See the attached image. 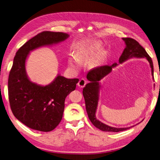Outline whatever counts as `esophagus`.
Here are the masks:
<instances>
[{"instance_id": "esophagus-1", "label": "esophagus", "mask_w": 160, "mask_h": 160, "mask_svg": "<svg viewBox=\"0 0 160 160\" xmlns=\"http://www.w3.org/2000/svg\"><path fill=\"white\" fill-rule=\"evenodd\" d=\"M87 82V81L85 79H80L79 81L78 82V85L79 87L82 88V87H84L86 85Z\"/></svg>"}]
</instances>
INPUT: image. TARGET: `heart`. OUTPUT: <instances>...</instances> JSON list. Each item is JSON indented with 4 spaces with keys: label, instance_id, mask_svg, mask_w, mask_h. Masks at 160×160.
<instances>
[{
    "label": "heart",
    "instance_id": "obj_1",
    "mask_svg": "<svg viewBox=\"0 0 160 160\" xmlns=\"http://www.w3.org/2000/svg\"><path fill=\"white\" fill-rule=\"evenodd\" d=\"M70 64L72 66H74L75 64V61L73 60H70Z\"/></svg>",
    "mask_w": 160,
    "mask_h": 160
}]
</instances>
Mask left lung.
Returning <instances> with one entry per match:
<instances>
[{
	"label": "left lung",
	"instance_id": "obj_1",
	"mask_svg": "<svg viewBox=\"0 0 160 160\" xmlns=\"http://www.w3.org/2000/svg\"><path fill=\"white\" fill-rule=\"evenodd\" d=\"M122 40L125 42L126 46L122 54L119 58L120 63L123 62L127 59L133 57L139 58L145 57L150 63L152 68V76H154V66L151 57L147 52L146 50L141 46L138 42H137L133 38H123ZM117 66V63L115 62L111 66L105 65L98 66L90 70L87 75V79L90 81V82L88 83L82 90V94L85 100L86 109L90 120L95 127L104 132H118L126 130L130 128H117L109 126L97 120L95 116L99 98V88L100 87L98 81H100L106 75L109 73L112 70V68Z\"/></svg>",
	"mask_w": 160,
	"mask_h": 160
}]
</instances>
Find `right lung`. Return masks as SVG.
Instances as JSON below:
<instances>
[{"label": "right lung", "instance_id": "obj_1", "mask_svg": "<svg viewBox=\"0 0 160 160\" xmlns=\"http://www.w3.org/2000/svg\"><path fill=\"white\" fill-rule=\"evenodd\" d=\"M68 34L43 31L18 49L8 78V98L11 110L22 124L33 130L48 132L62 118L66 96L76 88L78 79L58 75L52 83L40 86L30 82L25 72V60L30 51L65 40Z\"/></svg>", "mask_w": 160, "mask_h": 160}]
</instances>
